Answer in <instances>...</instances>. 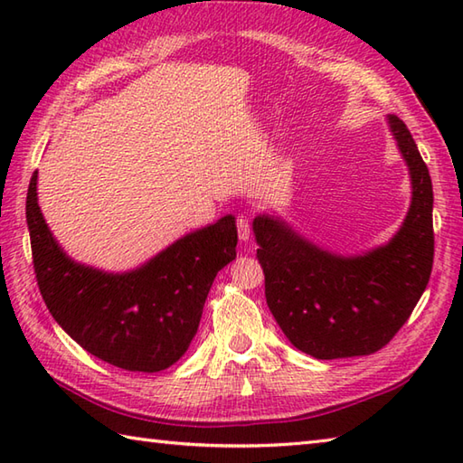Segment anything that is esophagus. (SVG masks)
I'll use <instances>...</instances> for the list:
<instances>
[{
  "mask_svg": "<svg viewBox=\"0 0 463 463\" xmlns=\"http://www.w3.org/2000/svg\"><path fill=\"white\" fill-rule=\"evenodd\" d=\"M237 229H239V239L247 242L250 239V224L247 216H237Z\"/></svg>",
  "mask_w": 463,
  "mask_h": 463,
  "instance_id": "obj_1",
  "label": "esophagus"
}]
</instances>
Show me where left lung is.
<instances>
[{"label":"left lung","mask_w":463,"mask_h":463,"mask_svg":"<svg viewBox=\"0 0 463 463\" xmlns=\"http://www.w3.org/2000/svg\"><path fill=\"white\" fill-rule=\"evenodd\" d=\"M408 165L411 204L388 244L340 257L259 214L252 222L264 294L292 346L318 360L368 356L396 336L424 294L434 264V191L406 123L388 115Z\"/></svg>","instance_id":"obj_1"}]
</instances>
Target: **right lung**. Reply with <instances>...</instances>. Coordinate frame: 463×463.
<instances>
[{
  "label": "right lung",
  "instance_id": "right-lung-1",
  "mask_svg": "<svg viewBox=\"0 0 463 463\" xmlns=\"http://www.w3.org/2000/svg\"><path fill=\"white\" fill-rule=\"evenodd\" d=\"M25 216L37 287L52 317L95 358L129 372H161L183 356L216 272L237 259V224L226 214L131 272L85 267L49 231L37 204V171Z\"/></svg>",
  "mask_w": 463,
  "mask_h": 463
}]
</instances>
